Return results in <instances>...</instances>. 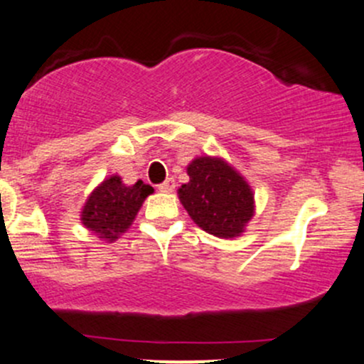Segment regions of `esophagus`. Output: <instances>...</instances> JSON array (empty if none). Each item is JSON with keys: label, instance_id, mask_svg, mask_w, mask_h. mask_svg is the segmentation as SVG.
<instances>
[{"label": "esophagus", "instance_id": "obj_1", "mask_svg": "<svg viewBox=\"0 0 364 364\" xmlns=\"http://www.w3.org/2000/svg\"><path fill=\"white\" fill-rule=\"evenodd\" d=\"M174 188H176V181L172 178L166 179V181H164L162 185H159V190L162 193H172V192H174Z\"/></svg>", "mask_w": 364, "mask_h": 364}]
</instances>
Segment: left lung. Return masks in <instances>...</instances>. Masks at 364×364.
Returning <instances> with one entry per match:
<instances>
[{
	"instance_id": "obj_1",
	"label": "left lung",
	"mask_w": 364,
	"mask_h": 364,
	"mask_svg": "<svg viewBox=\"0 0 364 364\" xmlns=\"http://www.w3.org/2000/svg\"><path fill=\"white\" fill-rule=\"evenodd\" d=\"M190 181L178 190L193 223L220 239H235L255 216V192L242 174L221 156H195Z\"/></svg>"
}]
</instances>
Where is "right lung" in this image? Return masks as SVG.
Returning a JSON list of instances; mask_svg holds the SVG:
<instances>
[{"mask_svg": "<svg viewBox=\"0 0 364 364\" xmlns=\"http://www.w3.org/2000/svg\"><path fill=\"white\" fill-rule=\"evenodd\" d=\"M151 193V186L141 179L125 185L120 176L113 174L92 190L80 213V221L101 240L114 242L131 228L144 198Z\"/></svg>", "mask_w": 364, "mask_h": 364, "instance_id": "right-lung-1", "label": "right lung"}]
</instances>
